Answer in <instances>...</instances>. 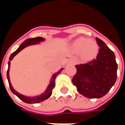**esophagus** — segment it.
Here are the masks:
<instances>
[{
	"mask_svg": "<svg viewBox=\"0 0 125 125\" xmlns=\"http://www.w3.org/2000/svg\"><path fill=\"white\" fill-rule=\"evenodd\" d=\"M76 62V60H74V59H70V60H69V63H72V64H75Z\"/></svg>",
	"mask_w": 125,
	"mask_h": 125,
	"instance_id": "esophagus-1",
	"label": "esophagus"
}]
</instances>
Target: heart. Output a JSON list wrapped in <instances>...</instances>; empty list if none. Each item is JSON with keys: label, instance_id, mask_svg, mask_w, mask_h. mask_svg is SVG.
<instances>
[{"label": "heart", "instance_id": "1", "mask_svg": "<svg viewBox=\"0 0 125 125\" xmlns=\"http://www.w3.org/2000/svg\"><path fill=\"white\" fill-rule=\"evenodd\" d=\"M72 49L76 52H82V57L86 60H91L97 55L98 47L93 40L81 37L76 39L72 44Z\"/></svg>", "mask_w": 125, "mask_h": 125}]
</instances>
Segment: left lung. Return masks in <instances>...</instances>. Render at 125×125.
I'll return each mask as SVG.
<instances>
[{
	"mask_svg": "<svg viewBox=\"0 0 125 125\" xmlns=\"http://www.w3.org/2000/svg\"><path fill=\"white\" fill-rule=\"evenodd\" d=\"M100 47L96 58L87 63L75 65L76 73L72 82L80 94L88 98L105 96L114 86L117 78V63L114 52L98 37Z\"/></svg>",
	"mask_w": 125,
	"mask_h": 125,
	"instance_id": "1",
	"label": "left lung"
}]
</instances>
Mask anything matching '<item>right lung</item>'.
I'll return each mask as SVG.
<instances>
[{
	"mask_svg": "<svg viewBox=\"0 0 125 125\" xmlns=\"http://www.w3.org/2000/svg\"><path fill=\"white\" fill-rule=\"evenodd\" d=\"M45 40V39L43 38V37H35V38H31V39H26L25 41H24L23 43L21 44V45L18 48L15 52H13L12 54L10 55V56L9 57V62H8V65H9V67H8V70H7V79H8V82H9V84L10 88V90L12 91V92L14 94H15L17 96L21 99L22 101H23L24 102H26V103H28V104H32V103H39L40 102H43L44 100H45L47 98H49V97L51 96V95L52 94V90L55 87V79L57 77V76L60 73V72H62V70H63V68H62L58 72L54 73L53 76H52V79L50 80V83L48 85V86L46 90L43 93V94H40L39 96H36L34 97H29V96H25L23 94H19V92H17V91H15V89L12 88V86H11V84H10V78H9V68H10V61L13 59V57H15L16 55L19 52H20L22 49H23L25 47L27 46H29V45H35V44H37L40 42H42Z\"/></svg>",
	"mask_w": 125,
	"mask_h": 125,
	"instance_id": "obj_1",
	"label": "right lung"
}]
</instances>
